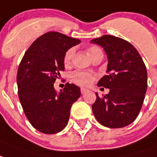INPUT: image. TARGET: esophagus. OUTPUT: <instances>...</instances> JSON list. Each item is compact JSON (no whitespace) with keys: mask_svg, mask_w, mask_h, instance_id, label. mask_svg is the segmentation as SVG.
Segmentation results:
<instances>
[{"mask_svg":"<svg viewBox=\"0 0 157 157\" xmlns=\"http://www.w3.org/2000/svg\"><path fill=\"white\" fill-rule=\"evenodd\" d=\"M87 91H88L87 89H84V88H82V89H81V94H84Z\"/></svg>","mask_w":157,"mask_h":157,"instance_id":"1","label":"esophagus"}]
</instances>
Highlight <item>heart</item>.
<instances>
[{"mask_svg":"<svg viewBox=\"0 0 157 157\" xmlns=\"http://www.w3.org/2000/svg\"><path fill=\"white\" fill-rule=\"evenodd\" d=\"M74 50L73 48L68 49L64 55V58H63L65 64H68L70 63L72 57L74 55ZM99 52H102L97 47H91L88 49V53L91 58H94L96 54H98ZM71 79L74 83H77L80 86H89L90 84H91L93 81L95 79V75L91 74V73L84 72V71H75L71 75Z\"/></svg>","mask_w":157,"mask_h":157,"instance_id":"b5f03b06","label":"heart"}]
</instances>
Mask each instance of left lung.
<instances>
[{
    "label": "left lung",
    "instance_id": "left-lung-1",
    "mask_svg": "<svg viewBox=\"0 0 157 157\" xmlns=\"http://www.w3.org/2000/svg\"><path fill=\"white\" fill-rule=\"evenodd\" d=\"M101 46L108 58L107 75L98 86L109 89L108 94L96 100L92 110L104 126L121 128L129 125L139 115L147 90L146 65L136 49L125 40L104 35L91 40Z\"/></svg>",
    "mask_w": 157,
    "mask_h": 157
}]
</instances>
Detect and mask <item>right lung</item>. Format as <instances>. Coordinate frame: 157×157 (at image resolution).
Returning <instances> with one entry per match:
<instances>
[{
    "label": "right lung",
    "mask_w": 157,
    "mask_h": 157,
    "mask_svg": "<svg viewBox=\"0 0 157 157\" xmlns=\"http://www.w3.org/2000/svg\"><path fill=\"white\" fill-rule=\"evenodd\" d=\"M81 41L58 32H49L35 40L18 67V96L32 125L44 134H56L65 128L72 105L81 95L80 88L67 83L57 92L55 81L64 70V55Z\"/></svg>",
    "instance_id": "right-lung-1"
}]
</instances>
